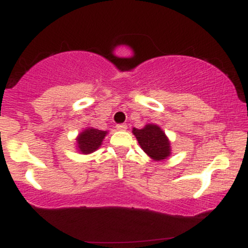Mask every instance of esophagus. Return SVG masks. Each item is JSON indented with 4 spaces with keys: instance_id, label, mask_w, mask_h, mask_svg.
Returning <instances> with one entry per match:
<instances>
[{
    "instance_id": "34e87169",
    "label": "esophagus",
    "mask_w": 248,
    "mask_h": 248,
    "mask_svg": "<svg viewBox=\"0 0 248 248\" xmlns=\"http://www.w3.org/2000/svg\"><path fill=\"white\" fill-rule=\"evenodd\" d=\"M116 129L121 130V132H124V130L127 129V124H116Z\"/></svg>"
}]
</instances>
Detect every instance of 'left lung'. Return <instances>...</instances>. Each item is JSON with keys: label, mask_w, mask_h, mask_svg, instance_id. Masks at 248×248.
<instances>
[{"label": "left lung", "mask_w": 248, "mask_h": 248, "mask_svg": "<svg viewBox=\"0 0 248 248\" xmlns=\"http://www.w3.org/2000/svg\"><path fill=\"white\" fill-rule=\"evenodd\" d=\"M133 134L143 152L154 161L166 160L171 154L169 139L157 124H146L142 129L133 128Z\"/></svg>", "instance_id": "obj_1"}]
</instances>
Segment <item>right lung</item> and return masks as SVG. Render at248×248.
Returning a JSON list of instances; mask_svg holds the SVG:
<instances>
[{
    "label": "right lung",
    "mask_w": 248,
    "mask_h": 248,
    "mask_svg": "<svg viewBox=\"0 0 248 248\" xmlns=\"http://www.w3.org/2000/svg\"><path fill=\"white\" fill-rule=\"evenodd\" d=\"M106 130H99L95 128H86L77 138V146L81 154H91L101 146L102 140L106 136Z\"/></svg>",
    "instance_id": "obj_1"
}]
</instances>
